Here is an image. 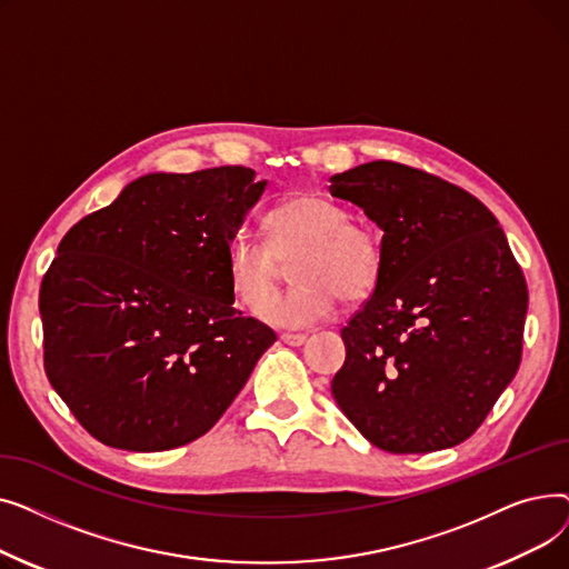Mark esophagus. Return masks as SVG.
I'll list each match as a JSON object with an SVG mask.
<instances>
[{
  "label": "esophagus",
  "mask_w": 569,
  "mask_h": 569,
  "mask_svg": "<svg viewBox=\"0 0 569 569\" xmlns=\"http://www.w3.org/2000/svg\"><path fill=\"white\" fill-rule=\"evenodd\" d=\"M281 341L288 346H302L307 341L305 335H281Z\"/></svg>",
  "instance_id": "esophagus-1"
}]
</instances>
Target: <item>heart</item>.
I'll return each mask as SVG.
<instances>
[{"mask_svg":"<svg viewBox=\"0 0 569 569\" xmlns=\"http://www.w3.org/2000/svg\"><path fill=\"white\" fill-rule=\"evenodd\" d=\"M267 242L234 232L226 247V279L239 307L258 311L297 259L298 286L269 303L262 320L277 327H309L330 318L339 300L355 305L376 290L385 269V239L371 223L350 219L330 198L295 196L264 214Z\"/></svg>","mask_w":569,"mask_h":569,"instance_id":"b5f03b06","label":"heart"}]
</instances>
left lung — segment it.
<instances>
[{
  "instance_id": "obj_1",
  "label": "left lung",
  "mask_w": 569,
  "mask_h": 569,
  "mask_svg": "<svg viewBox=\"0 0 569 569\" xmlns=\"http://www.w3.org/2000/svg\"><path fill=\"white\" fill-rule=\"evenodd\" d=\"M330 191L385 232L382 277L341 330L339 408L392 455L463 442L521 362L528 288L502 228L461 187L395 161L335 174Z\"/></svg>"
}]
</instances>
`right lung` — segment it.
<instances>
[{
    "label": "right lung",
    "mask_w": 569,
    "mask_h": 569,
    "mask_svg": "<svg viewBox=\"0 0 569 569\" xmlns=\"http://www.w3.org/2000/svg\"><path fill=\"white\" fill-rule=\"evenodd\" d=\"M154 172L80 219L41 281L43 367L82 429L163 452L212 429L277 335L232 307L228 239L264 182Z\"/></svg>",
    "instance_id": "1"
}]
</instances>
